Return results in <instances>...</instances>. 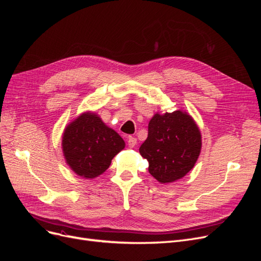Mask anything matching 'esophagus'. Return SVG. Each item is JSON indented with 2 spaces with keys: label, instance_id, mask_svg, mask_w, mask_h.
Masks as SVG:
<instances>
[{
  "label": "esophagus",
  "instance_id": "1",
  "mask_svg": "<svg viewBox=\"0 0 261 261\" xmlns=\"http://www.w3.org/2000/svg\"><path fill=\"white\" fill-rule=\"evenodd\" d=\"M136 144H137V139H136L135 137L129 136V137H128V140H127L128 147H129V148H134V147L136 146Z\"/></svg>",
  "mask_w": 261,
  "mask_h": 261
}]
</instances>
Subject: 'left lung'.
I'll use <instances>...</instances> for the list:
<instances>
[{
    "label": "left lung",
    "instance_id": "obj_1",
    "mask_svg": "<svg viewBox=\"0 0 261 261\" xmlns=\"http://www.w3.org/2000/svg\"><path fill=\"white\" fill-rule=\"evenodd\" d=\"M201 133L183 110L155 113L148 125V137L140 146L148 171L159 183L169 184L191 171L201 151Z\"/></svg>",
    "mask_w": 261,
    "mask_h": 261
}]
</instances>
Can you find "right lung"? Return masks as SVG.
Returning <instances> with one entry per match:
<instances>
[{"instance_id": "obj_1", "label": "right lung", "mask_w": 261, "mask_h": 261, "mask_svg": "<svg viewBox=\"0 0 261 261\" xmlns=\"http://www.w3.org/2000/svg\"><path fill=\"white\" fill-rule=\"evenodd\" d=\"M125 141L92 111L78 115L63 132L62 150L66 164L78 176L96 178L109 169Z\"/></svg>"}]
</instances>
